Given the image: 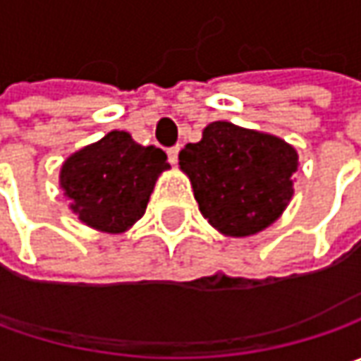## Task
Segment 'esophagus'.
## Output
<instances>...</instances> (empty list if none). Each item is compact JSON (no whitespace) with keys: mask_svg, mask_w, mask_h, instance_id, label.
Returning a JSON list of instances; mask_svg holds the SVG:
<instances>
[{"mask_svg":"<svg viewBox=\"0 0 361 361\" xmlns=\"http://www.w3.org/2000/svg\"><path fill=\"white\" fill-rule=\"evenodd\" d=\"M178 150H180V146H171V148H166V154H169V162L171 164H176L178 162Z\"/></svg>","mask_w":361,"mask_h":361,"instance_id":"1","label":"esophagus"}]
</instances>
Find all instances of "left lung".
<instances>
[{
  "label": "left lung",
  "mask_w": 361,
  "mask_h": 361,
  "mask_svg": "<svg viewBox=\"0 0 361 361\" xmlns=\"http://www.w3.org/2000/svg\"><path fill=\"white\" fill-rule=\"evenodd\" d=\"M199 209L231 237L255 235L283 213L293 195L298 152L277 136L213 122L178 154Z\"/></svg>",
  "instance_id": "left-lung-1"
}]
</instances>
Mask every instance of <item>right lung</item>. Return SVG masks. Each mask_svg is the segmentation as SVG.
<instances>
[{
	"instance_id": "1",
	"label": "right lung",
	"mask_w": 361,
	"mask_h": 361,
	"mask_svg": "<svg viewBox=\"0 0 361 361\" xmlns=\"http://www.w3.org/2000/svg\"><path fill=\"white\" fill-rule=\"evenodd\" d=\"M166 169L160 148L136 145L128 132L112 130L63 162L60 185L82 223L122 233L145 215L154 183Z\"/></svg>"
}]
</instances>
